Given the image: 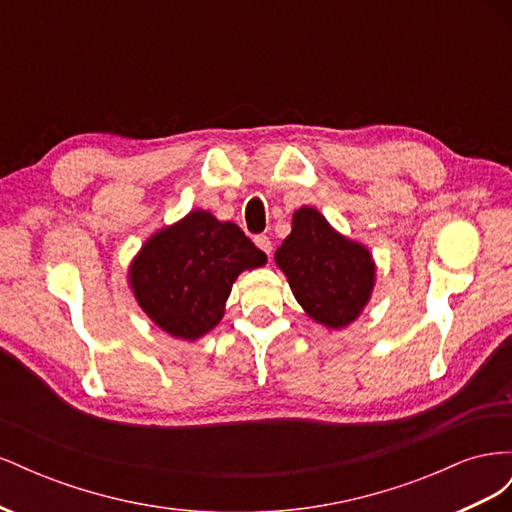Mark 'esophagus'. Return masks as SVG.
<instances>
[{
  "label": "esophagus",
  "mask_w": 512,
  "mask_h": 512,
  "mask_svg": "<svg viewBox=\"0 0 512 512\" xmlns=\"http://www.w3.org/2000/svg\"><path fill=\"white\" fill-rule=\"evenodd\" d=\"M254 243L260 247L262 252H265L267 256H271V250H273V243H271V239L267 237V235H256L254 237Z\"/></svg>",
  "instance_id": "1"
}]
</instances>
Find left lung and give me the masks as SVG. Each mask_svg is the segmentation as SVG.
Wrapping results in <instances>:
<instances>
[{
    "label": "left lung",
    "mask_w": 512,
    "mask_h": 512,
    "mask_svg": "<svg viewBox=\"0 0 512 512\" xmlns=\"http://www.w3.org/2000/svg\"><path fill=\"white\" fill-rule=\"evenodd\" d=\"M275 262L305 312L331 329L359 316L374 286L369 252L337 235L312 207L294 213L292 232L277 247Z\"/></svg>",
    "instance_id": "left-lung-1"
}]
</instances>
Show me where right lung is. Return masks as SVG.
I'll use <instances>...</instances> for the list:
<instances>
[{
    "label": "right lung",
    "instance_id": "add662e5",
    "mask_svg": "<svg viewBox=\"0 0 512 512\" xmlns=\"http://www.w3.org/2000/svg\"><path fill=\"white\" fill-rule=\"evenodd\" d=\"M267 256L232 222L192 211L151 237L130 269L138 303L173 337L198 339L224 314L232 282Z\"/></svg>",
    "mask_w": 512,
    "mask_h": 512
}]
</instances>
